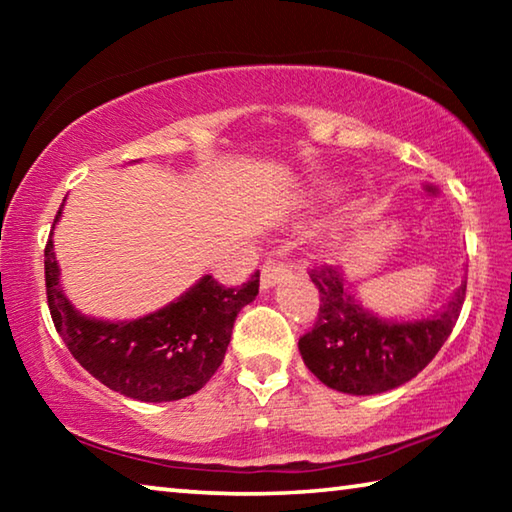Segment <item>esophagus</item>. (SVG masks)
Returning a JSON list of instances; mask_svg holds the SVG:
<instances>
[{"label":"esophagus","mask_w":512,"mask_h":512,"mask_svg":"<svg viewBox=\"0 0 512 512\" xmlns=\"http://www.w3.org/2000/svg\"><path fill=\"white\" fill-rule=\"evenodd\" d=\"M289 275V266L277 262V259H268L262 266V289H271L277 282L284 280Z\"/></svg>","instance_id":"esophagus-1"}]
</instances>
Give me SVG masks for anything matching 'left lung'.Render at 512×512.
Here are the masks:
<instances>
[{
    "mask_svg": "<svg viewBox=\"0 0 512 512\" xmlns=\"http://www.w3.org/2000/svg\"><path fill=\"white\" fill-rule=\"evenodd\" d=\"M320 293L314 327L300 336L305 366L334 391L375 395L411 381L443 348L461 314L465 287L436 316L420 320H381L354 300L343 273L334 266L311 268Z\"/></svg>",
    "mask_w": 512,
    "mask_h": 512,
    "instance_id": "1",
    "label": "left lung"
}]
</instances>
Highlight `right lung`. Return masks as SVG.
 <instances>
[{"mask_svg": "<svg viewBox=\"0 0 512 512\" xmlns=\"http://www.w3.org/2000/svg\"><path fill=\"white\" fill-rule=\"evenodd\" d=\"M60 212L63 205L54 225ZM51 235L45 246L47 302L72 357L103 386L140 402H173L201 391L223 363L241 307L259 293V271L241 287H223L203 275L171 305L110 323L83 316L67 300Z\"/></svg>", "mask_w": 512, "mask_h": 512, "instance_id": "1", "label": "right lung"}]
</instances>
